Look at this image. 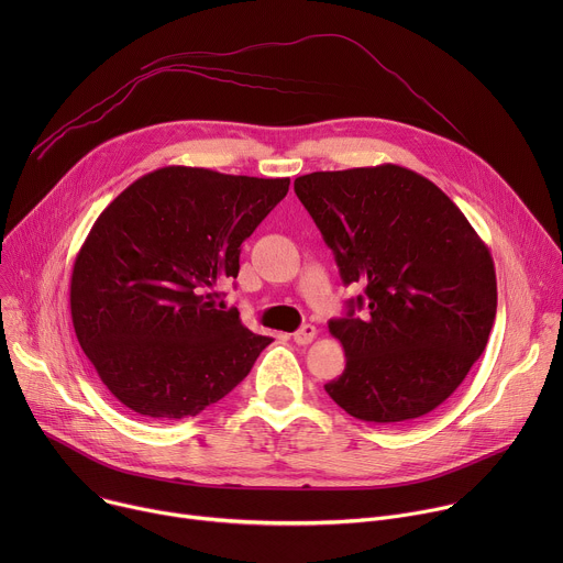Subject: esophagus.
Listing matches in <instances>:
<instances>
[{
	"mask_svg": "<svg viewBox=\"0 0 563 563\" xmlns=\"http://www.w3.org/2000/svg\"><path fill=\"white\" fill-rule=\"evenodd\" d=\"M316 339V328L313 325H302L298 332H294V341L298 345H309Z\"/></svg>",
	"mask_w": 563,
	"mask_h": 563,
	"instance_id": "esophagus-1",
	"label": "esophagus"
}]
</instances>
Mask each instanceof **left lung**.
I'll use <instances>...</instances> for the list:
<instances>
[{
  "label": "left lung",
  "instance_id": "left-lung-1",
  "mask_svg": "<svg viewBox=\"0 0 563 563\" xmlns=\"http://www.w3.org/2000/svg\"><path fill=\"white\" fill-rule=\"evenodd\" d=\"M294 191L343 283L363 285L347 313L330 320L347 363L325 391L367 423L432 412L463 383L495 323L486 243L434 183L398 165L307 174Z\"/></svg>",
  "mask_w": 563,
  "mask_h": 563
}]
</instances>
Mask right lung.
I'll return each instance as SVG.
<instances>
[{
  "label": "right lung",
  "mask_w": 563,
  "mask_h": 563,
  "mask_svg": "<svg viewBox=\"0 0 563 563\" xmlns=\"http://www.w3.org/2000/svg\"><path fill=\"white\" fill-rule=\"evenodd\" d=\"M289 178L165 167L96 220L70 276L75 336L137 417L178 421L218 404L272 343L240 323L218 287L240 245L287 196Z\"/></svg>",
  "instance_id": "1"
}]
</instances>
